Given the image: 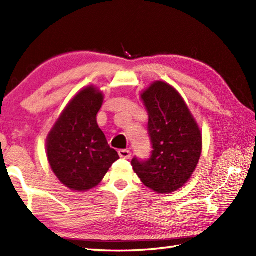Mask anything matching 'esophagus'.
<instances>
[{"label": "esophagus", "instance_id": "esophagus-1", "mask_svg": "<svg viewBox=\"0 0 256 256\" xmlns=\"http://www.w3.org/2000/svg\"><path fill=\"white\" fill-rule=\"evenodd\" d=\"M118 155H120V157H121V158L130 160V157H131L132 153H131V150H120Z\"/></svg>", "mask_w": 256, "mask_h": 256}]
</instances>
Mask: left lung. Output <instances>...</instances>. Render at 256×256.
<instances>
[{
  "label": "left lung",
  "mask_w": 256,
  "mask_h": 256,
  "mask_svg": "<svg viewBox=\"0 0 256 256\" xmlns=\"http://www.w3.org/2000/svg\"><path fill=\"white\" fill-rule=\"evenodd\" d=\"M140 98L148 113L153 150L148 160L134 157L131 164L146 187L170 194L192 177L202 150V136L182 96L170 84L155 81Z\"/></svg>",
  "instance_id": "obj_1"
}]
</instances>
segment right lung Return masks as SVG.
I'll return each mask as SVG.
<instances>
[{
  "mask_svg": "<svg viewBox=\"0 0 256 256\" xmlns=\"http://www.w3.org/2000/svg\"><path fill=\"white\" fill-rule=\"evenodd\" d=\"M103 94L94 86L76 94L47 138L52 170L64 186L86 192L99 184L120 157L96 123Z\"/></svg>",
  "mask_w": 256,
  "mask_h": 256,
  "instance_id": "add662e5",
  "label": "right lung"
}]
</instances>
